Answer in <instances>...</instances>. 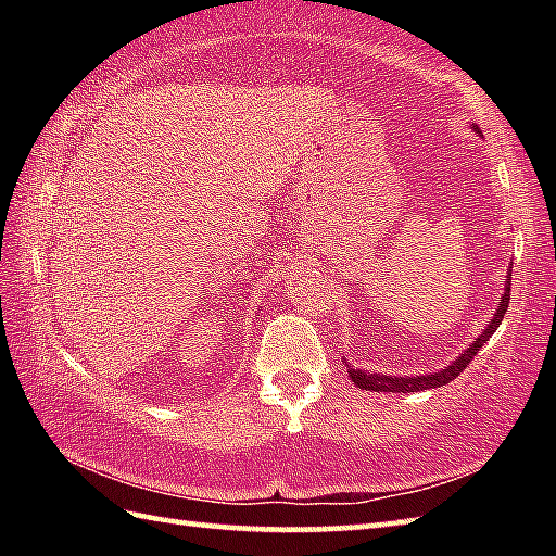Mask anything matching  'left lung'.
Here are the masks:
<instances>
[{
    "label": "left lung",
    "instance_id": "1",
    "mask_svg": "<svg viewBox=\"0 0 556 556\" xmlns=\"http://www.w3.org/2000/svg\"><path fill=\"white\" fill-rule=\"evenodd\" d=\"M476 131H478V128H476ZM509 299H511V269L506 271L504 293H502V299L497 303V308H494V315H492L490 325L482 329L473 344H470L466 351H460L458 358H454L452 363H448L446 368L437 370V372H422V375H382V372H370V370H363V368H353V365L344 358L351 382L356 384V387H361V389H365V392H396V394H401V392H404V394L422 392V389H434V387L448 384L452 380H456L460 372H464V368H466L470 361H473L476 353L488 344L490 337L494 334V329L502 325V317H504L506 308H509Z\"/></svg>",
    "mask_w": 556,
    "mask_h": 556
}]
</instances>
